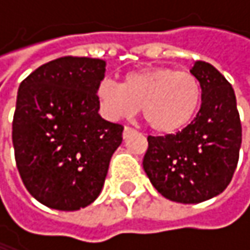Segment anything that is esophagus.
<instances>
[{
    "label": "esophagus",
    "instance_id": "obj_1",
    "mask_svg": "<svg viewBox=\"0 0 250 250\" xmlns=\"http://www.w3.org/2000/svg\"><path fill=\"white\" fill-rule=\"evenodd\" d=\"M134 133V128H131V127H128V125H125V130H123V139H127L128 136H131Z\"/></svg>",
    "mask_w": 250,
    "mask_h": 250
}]
</instances>
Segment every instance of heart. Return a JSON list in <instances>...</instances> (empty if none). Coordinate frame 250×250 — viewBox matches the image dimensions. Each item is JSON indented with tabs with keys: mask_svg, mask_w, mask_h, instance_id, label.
<instances>
[{
	"mask_svg": "<svg viewBox=\"0 0 250 250\" xmlns=\"http://www.w3.org/2000/svg\"><path fill=\"white\" fill-rule=\"evenodd\" d=\"M95 95L101 114L108 120L131 117L142 107L143 119L152 130L171 134L195 119L203 86L189 71L152 66L125 74L122 85L103 79L95 88Z\"/></svg>",
	"mask_w": 250,
	"mask_h": 250,
	"instance_id": "heart-1",
	"label": "heart"
}]
</instances>
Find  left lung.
<instances>
[{"label":"left lung","mask_w":250,"mask_h":250,"mask_svg":"<svg viewBox=\"0 0 250 250\" xmlns=\"http://www.w3.org/2000/svg\"><path fill=\"white\" fill-rule=\"evenodd\" d=\"M203 86L201 108L176 134L149 136L143 169L165 198L197 204L230 184L239 161L242 125L230 82L213 65L191 68Z\"/></svg>","instance_id":"1"}]
</instances>
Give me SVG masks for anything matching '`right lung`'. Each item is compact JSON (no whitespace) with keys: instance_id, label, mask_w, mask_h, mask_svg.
<instances>
[{"instance_id":"right-lung-1","label":"right lung","mask_w":250,"mask_h":250,"mask_svg":"<svg viewBox=\"0 0 250 250\" xmlns=\"http://www.w3.org/2000/svg\"><path fill=\"white\" fill-rule=\"evenodd\" d=\"M105 62L63 56L20 83L13 119L17 169L27 191L46 207L74 211L101 192L123 125L98 114L95 95Z\"/></svg>"}]
</instances>
